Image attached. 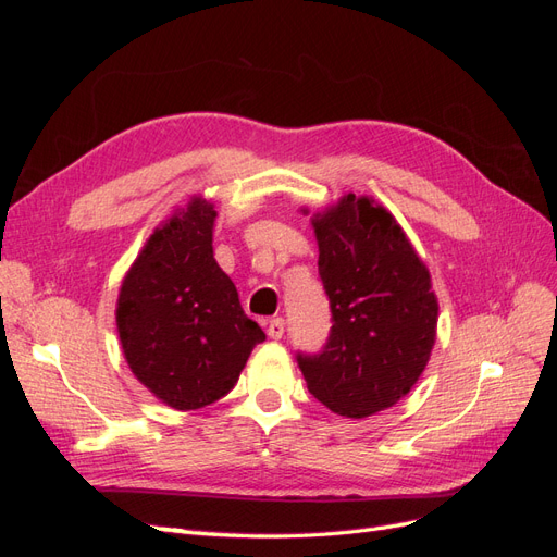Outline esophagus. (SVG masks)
<instances>
[{
	"instance_id": "esophagus-1",
	"label": "esophagus",
	"mask_w": 557,
	"mask_h": 557,
	"mask_svg": "<svg viewBox=\"0 0 557 557\" xmlns=\"http://www.w3.org/2000/svg\"><path fill=\"white\" fill-rule=\"evenodd\" d=\"M267 334H269V339H281V336L285 334V320H283V318H274V320H269Z\"/></svg>"
}]
</instances>
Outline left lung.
<instances>
[{"mask_svg":"<svg viewBox=\"0 0 557 557\" xmlns=\"http://www.w3.org/2000/svg\"><path fill=\"white\" fill-rule=\"evenodd\" d=\"M313 230L332 327L318 352L297 350V364L330 411L364 418L393 407L423 374L440 305L395 218L367 197L346 195Z\"/></svg>","mask_w":557,"mask_h":557,"instance_id":"left-lung-1","label":"left lung"}]
</instances>
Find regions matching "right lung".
Listing matches in <instances>:
<instances>
[{"mask_svg":"<svg viewBox=\"0 0 557 557\" xmlns=\"http://www.w3.org/2000/svg\"><path fill=\"white\" fill-rule=\"evenodd\" d=\"M213 205L195 197L148 239L117 297V334L129 369L178 411L225 397L250 350L264 342L213 260Z\"/></svg>","mask_w":557,"mask_h":557,"instance_id":"add662e5","label":"right lung"}]
</instances>
